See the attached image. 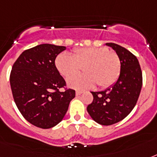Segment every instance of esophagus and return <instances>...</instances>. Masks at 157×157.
Segmentation results:
<instances>
[{"instance_id": "obj_1", "label": "esophagus", "mask_w": 157, "mask_h": 157, "mask_svg": "<svg viewBox=\"0 0 157 157\" xmlns=\"http://www.w3.org/2000/svg\"><path fill=\"white\" fill-rule=\"evenodd\" d=\"M83 93V92H82V91H80V90H77L76 92V96H79V95H81V94Z\"/></svg>"}]
</instances>
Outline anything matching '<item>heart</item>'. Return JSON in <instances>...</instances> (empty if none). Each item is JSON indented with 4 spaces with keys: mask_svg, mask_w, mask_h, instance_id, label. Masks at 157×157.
<instances>
[{
    "mask_svg": "<svg viewBox=\"0 0 157 157\" xmlns=\"http://www.w3.org/2000/svg\"><path fill=\"white\" fill-rule=\"evenodd\" d=\"M54 63L65 79L75 75L83 67L86 74L71 77L67 81L68 86L76 90L91 89L96 83L100 88H107L117 81L121 73L119 57L105 47L77 49L74 50L72 56L60 53Z\"/></svg>",
    "mask_w": 157,
    "mask_h": 157,
    "instance_id": "1",
    "label": "heart"
}]
</instances>
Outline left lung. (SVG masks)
Here are the masks:
<instances>
[{"label":"left lung","instance_id":"obj_1","mask_svg":"<svg viewBox=\"0 0 157 157\" xmlns=\"http://www.w3.org/2000/svg\"><path fill=\"white\" fill-rule=\"evenodd\" d=\"M121 61V73L114 85L100 92H91L93 102L87 107L92 119L102 125H111L124 119L136 105L143 85L139 60L125 48L106 43Z\"/></svg>","mask_w":157,"mask_h":157}]
</instances>
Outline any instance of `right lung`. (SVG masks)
I'll return each instance as SVG.
<instances>
[{
    "mask_svg": "<svg viewBox=\"0 0 157 157\" xmlns=\"http://www.w3.org/2000/svg\"><path fill=\"white\" fill-rule=\"evenodd\" d=\"M65 46L41 44L24 50L13 63L10 76L15 104L23 117L33 125L50 129L61 121L75 98L74 90L55 67V59Z\"/></svg>",
    "mask_w": 157,
    "mask_h": 157,
    "instance_id": "obj_1",
    "label": "right lung"
}]
</instances>
